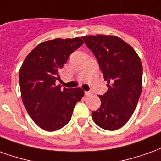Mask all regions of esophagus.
Returning a JSON list of instances; mask_svg holds the SVG:
<instances>
[{"mask_svg":"<svg viewBox=\"0 0 161 161\" xmlns=\"http://www.w3.org/2000/svg\"><path fill=\"white\" fill-rule=\"evenodd\" d=\"M84 95H85V96H90V95H92V92H84Z\"/></svg>","mask_w":161,"mask_h":161,"instance_id":"34e87169","label":"esophagus"}]
</instances>
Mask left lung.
<instances>
[{
  "label": "left lung",
  "mask_w": 161,
  "mask_h": 161,
  "mask_svg": "<svg viewBox=\"0 0 161 161\" xmlns=\"http://www.w3.org/2000/svg\"><path fill=\"white\" fill-rule=\"evenodd\" d=\"M95 55L107 81L108 91L100 95L101 105L92 112L93 121L104 130L125 125L136 109L142 91V64L131 45L114 36H83Z\"/></svg>",
  "instance_id": "1"
}]
</instances>
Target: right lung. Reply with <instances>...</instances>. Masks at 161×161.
<instances>
[{
	"label": "right lung",
	"mask_w": 161,
	"mask_h": 161,
	"mask_svg": "<svg viewBox=\"0 0 161 161\" xmlns=\"http://www.w3.org/2000/svg\"><path fill=\"white\" fill-rule=\"evenodd\" d=\"M83 43L80 37L43 42L22 63L19 71L22 102L32 120L45 131H57L69 123L75 105L84 97L81 88L62 90L56 85L59 69Z\"/></svg>",
	"instance_id": "1"
}]
</instances>
